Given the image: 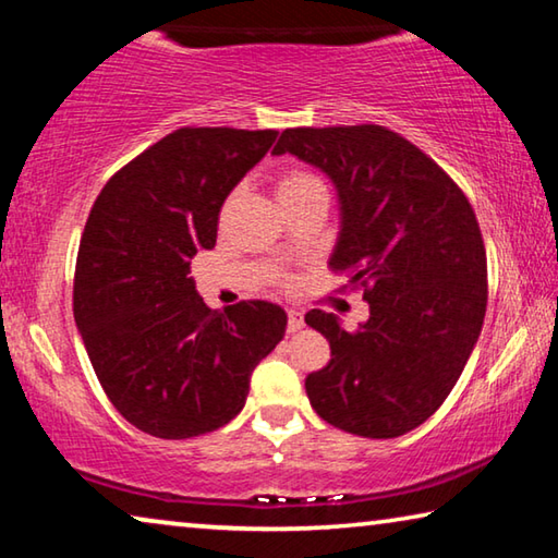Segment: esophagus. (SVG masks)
<instances>
[{
    "mask_svg": "<svg viewBox=\"0 0 558 558\" xmlns=\"http://www.w3.org/2000/svg\"><path fill=\"white\" fill-rule=\"evenodd\" d=\"M303 313L298 311H288V332H298L303 327Z\"/></svg>",
    "mask_w": 558,
    "mask_h": 558,
    "instance_id": "34e87169",
    "label": "esophagus"
}]
</instances>
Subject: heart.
Instances as JSON below:
<instances>
[{"instance_id":"heart-1","label":"heart","mask_w":558,"mask_h":558,"mask_svg":"<svg viewBox=\"0 0 558 558\" xmlns=\"http://www.w3.org/2000/svg\"><path fill=\"white\" fill-rule=\"evenodd\" d=\"M317 185H323L320 181L315 179V175H311V173H305V171H286L280 175V181H278V198L282 201V198H290V196H295V193H303V191H307V189H317Z\"/></svg>"}]
</instances>
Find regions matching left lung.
<instances>
[{
	"mask_svg": "<svg viewBox=\"0 0 558 558\" xmlns=\"http://www.w3.org/2000/svg\"><path fill=\"white\" fill-rule=\"evenodd\" d=\"M272 154H293L338 191L332 270L365 286L369 317L355 332L311 311L330 342L307 375L313 410L332 427L392 439L420 427L452 392L480 340L486 253L480 223L441 168L385 126L286 129Z\"/></svg>",
	"mask_w": 558,
	"mask_h": 558,
	"instance_id": "1",
	"label": "left lung"
}]
</instances>
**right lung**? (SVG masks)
I'll return each mask as SVG.
<instances>
[{
	"instance_id": "1",
	"label": "right lung",
	"mask_w": 558,
	"mask_h": 558,
	"mask_svg": "<svg viewBox=\"0 0 558 558\" xmlns=\"http://www.w3.org/2000/svg\"><path fill=\"white\" fill-rule=\"evenodd\" d=\"M278 131L179 129L123 166L88 214L74 320L106 397L161 439L214 432L243 410L251 375L286 335L276 303L210 311L189 278L218 214Z\"/></svg>"
}]
</instances>
